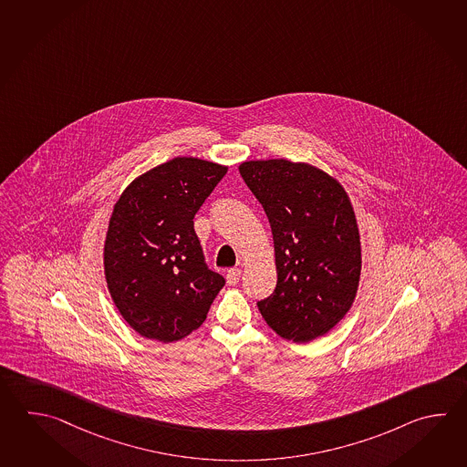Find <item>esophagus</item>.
Masks as SVG:
<instances>
[{
    "label": "esophagus",
    "instance_id": "esophagus-1",
    "mask_svg": "<svg viewBox=\"0 0 467 467\" xmlns=\"http://www.w3.org/2000/svg\"><path fill=\"white\" fill-rule=\"evenodd\" d=\"M239 277H241V269L233 267V269H229L228 275H226V281H228L229 285H236L239 283Z\"/></svg>",
    "mask_w": 467,
    "mask_h": 467
}]
</instances>
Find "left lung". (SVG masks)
<instances>
[{
	"instance_id": "1",
	"label": "left lung",
	"mask_w": 467,
	"mask_h": 467,
	"mask_svg": "<svg viewBox=\"0 0 467 467\" xmlns=\"http://www.w3.org/2000/svg\"><path fill=\"white\" fill-rule=\"evenodd\" d=\"M239 172L275 239L276 287L257 307L281 337L309 343L343 319L358 293L361 243L351 201L306 162L246 161Z\"/></svg>"
}]
</instances>
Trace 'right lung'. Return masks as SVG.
<instances>
[{"label": "right lung", "instance_id": "obj_1", "mask_svg": "<svg viewBox=\"0 0 467 467\" xmlns=\"http://www.w3.org/2000/svg\"><path fill=\"white\" fill-rule=\"evenodd\" d=\"M226 171L174 158L136 178L115 204L106 283L124 321L148 339L172 343L198 329L226 283L206 265L192 221Z\"/></svg>", "mask_w": 467, "mask_h": 467}]
</instances>
